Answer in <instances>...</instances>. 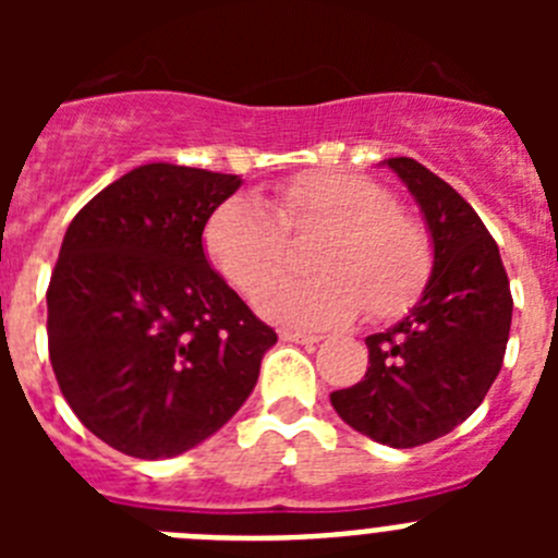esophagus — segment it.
<instances>
[{
    "mask_svg": "<svg viewBox=\"0 0 558 558\" xmlns=\"http://www.w3.org/2000/svg\"><path fill=\"white\" fill-rule=\"evenodd\" d=\"M279 338L288 340V343H318V335H307V332H295V329H282Z\"/></svg>",
    "mask_w": 558,
    "mask_h": 558,
    "instance_id": "esophagus-1",
    "label": "esophagus"
}]
</instances>
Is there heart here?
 I'll list each match as a JSON object with an SVG mask.
<instances>
[{
	"label": "heart",
	"instance_id": "b5f03b06",
	"mask_svg": "<svg viewBox=\"0 0 558 558\" xmlns=\"http://www.w3.org/2000/svg\"><path fill=\"white\" fill-rule=\"evenodd\" d=\"M323 229L311 250L315 277L269 276L287 234ZM209 263L256 310L295 327H343L363 307L372 318L405 313L425 290L433 243L422 220L402 211L388 186L347 170L299 172L276 186L274 209L251 192L215 206L204 226Z\"/></svg>",
	"mask_w": 558,
	"mask_h": 558
}]
</instances>
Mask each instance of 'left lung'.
Segmentation results:
<instances>
[{
  "label": "left lung",
  "instance_id": "1",
  "mask_svg": "<svg viewBox=\"0 0 558 558\" xmlns=\"http://www.w3.org/2000/svg\"><path fill=\"white\" fill-rule=\"evenodd\" d=\"M388 167L422 206L433 236V274L411 313L368 335V372L329 393L338 416L379 445H427L481 405L511 329V290L489 229L425 165L399 156Z\"/></svg>",
  "mask_w": 558,
  "mask_h": 558
}]
</instances>
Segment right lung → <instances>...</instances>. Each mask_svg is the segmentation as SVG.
<instances>
[{
    "mask_svg": "<svg viewBox=\"0 0 558 558\" xmlns=\"http://www.w3.org/2000/svg\"><path fill=\"white\" fill-rule=\"evenodd\" d=\"M240 179L142 165L69 223L47 288L49 363L88 430L172 458L234 416L276 332L209 268L204 226Z\"/></svg>",
    "mask_w": 558,
    "mask_h": 558,
    "instance_id": "add662e5",
    "label": "right lung"
}]
</instances>
